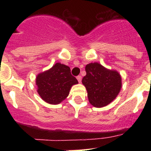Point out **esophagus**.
Segmentation results:
<instances>
[{
  "instance_id": "1",
  "label": "esophagus",
  "mask_w": 151,
  "mask_h": 151,
  "mask_svg": "<svg viewBox=\"0 0 151 151\" xmlns=\"http://www.w3.org/2000/svg\"><path fill=\"white\" fill-rule=\"evenodd\" d=\"M77 80H78L79 83H81V81H82V77H81V76H80V75L77 76Z\"/></svg>"
}]
</instances>
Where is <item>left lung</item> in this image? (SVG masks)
I'll return each mask as SVG.
<instances>
[{"mask_svg": "<svg viewBox=\"0 0 151 151\" xmlns=\"http://www.w3.org/2000/svg\"><path fill=\"white\" fill-rule=\"evenodd\" d=\"M86 75L82 83L86 88L89 102L95 107H102L112 102L121 91V77L115 70H109L99 63L85 66Z\"/></svg>", "mask_w": 151, "mask_h": 151, "instance_id": "8db88e82", "label": "left lung"}]
</instances>
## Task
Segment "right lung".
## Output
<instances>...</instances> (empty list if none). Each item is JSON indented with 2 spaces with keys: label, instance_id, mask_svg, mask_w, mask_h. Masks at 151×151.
Here are the masks:
<instances>
[{
  "label": "right lung",
  "instance_id": "obj_1",
  "mask_svg": "<svg viewBox=\"0 0 151 151\" xmlns=\"http://www.w3.org/2000/svg\"><path fill=\"white\" fill-rule=\"evenodd\" d=\"M77 83L69 67L60 63H56L51 68L39 74L36 79L38 93L50 104L63 101L69 94L71 86Z\"/></svg>",
  "mask_w": 151,
  "mask_h": 151
}]
</instances>
